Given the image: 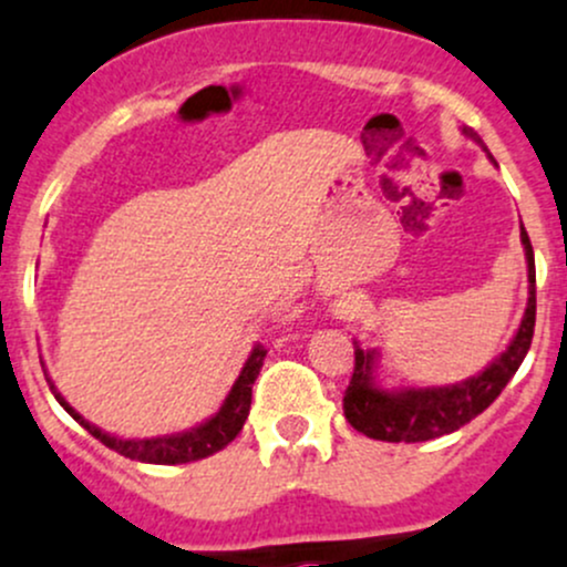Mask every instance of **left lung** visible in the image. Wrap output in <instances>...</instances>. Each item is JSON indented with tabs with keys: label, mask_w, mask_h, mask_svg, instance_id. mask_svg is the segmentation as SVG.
I'll return each instance as SVG.
<instances>
[{
	"label": "left lung",
	"mask_w": 567,
	"mask_h": 567,
	"mask_svg": "<svg viewBox=\"0 0 567 567\" xmlns=\"http://www.w3.org/2000/svg\"><path fill=\"white\" fill-rule=\"evenodd\" d=\"M473 141L481 138L473 130H464ZM484 146V143H481ZM524 258H527V309L516 337L484 372L473 374L464 383L432 385V389H383L378 380V350H363L355 342V367L344 391L342 408L350 426L372 440L385 443H424L443 437L481 415L503 393L516 369L527 355L535 331V255L527 230L522 225Z\"/></svg>",
	"instance_id": "obj_1"
}]
</instances>
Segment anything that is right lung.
I'll return each instance as SVG.
<instances>
[{"instance_id":"add662e5","label":"right lung","mask_w":567,"mask_h":567,"mask_svg":"<svg viewBox=\"0 0 567 567\" xmlns=\"http://www.w3.org/2000/svg\"><path fill=\"white\" fill-rule=\"evenodd\" d=\"M264 359H266V350L260 348V344H255L249 359L244 361L241 372H238L234 389H230L228 396H225L223 408H219L212 419L204 421V424L187 429V432L163 434V437H143V440L113 437V434L103 432V429L89 424L81 413H75V410L64 402V396L53 389L51 380H48V383H51V391L53 396H56V402L62 404V408L68 410V413L73 415V419L79 421L92 437H97L100 443L109 445V449L116 451V454L135 458V462H146V464H187V462H198V458L217 454V451H223L225 445L241 432L244 421H247L249 415V404H252V383L260 374Z\"/></svg>"}]
</instances>
